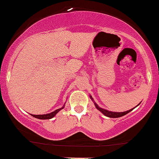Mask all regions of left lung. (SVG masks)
I'll return each instance as SVG.
<instances>
[{
	"instance_id": "8db88e82",
	"label": "left lung",
	"mask_w": 159,
	"mask_h": 159,
	"mask_svg": "<svg viewBox=\"0 0 159 159\" xmlns=\"http://www.w3.org/2000/svg\"><path fill=\"white\" fill-rule=\"evenodd\" d=\"M90 97L91 99H92V101L94 102V105H95V106H96V108H97L98 110L100 111V112L102 113V114H103L104 115H105V116H107V117H111V118H118V117H121V116H124V115L127 114L128 113L131 112V111H132L133 110V109L135 108V107H136L137 106H138V105H139L140 104V103H139L138 105H137L136 107H134V108L130 109V110H129V111H124V112H114V111H107V110H106V109H104V108H102V107H100L98 106V105H97V104L95 102L94 100H93V98L92 96H90Z\"/></svg>"
}]
</instances>
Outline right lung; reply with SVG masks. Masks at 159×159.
Listing matches in <instances>:
<instances>
[{
    "label": "right lung",
    "instance_id": "obj_1",
    "mask_svg": "<svg viewBox=\"0 0 159 159\" xmlns=\"http://www.w3.org/2000/svg\"><path fill=\"white\" fill-rule=\"evenodd\" d=\"M65 107V104L63 105V106L61 107V108L59 109H57L54 111H53L52 113H49V114H39V115H34V114H30L32 116H34V117L35 118H37V119H39V120H49V119H52V118L54 117L55 115L57 114L58 112H59L60 111L62 110L63 108H64Z\"/></svg>",
    "mask_w": 159,
    "mask_h": 159
}]
</instances>
